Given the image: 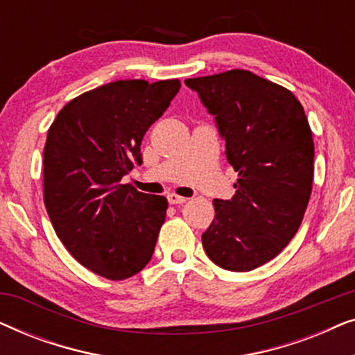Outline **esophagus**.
Returning <instances> with one entry per match:
<instances>
[{
  "instance_id": "esophagus-1",
  "label": "esophagus",
  "mask_w": 355,
  "mask_h": 355,
  "mask_svg": "<svg viewBox=\"0 0 355 355\" xmlns=\"http://www.w3.org/2000/svg\"><path fill=\"white\" fill-rule=\"evenodd\" d=\"M186 197L178 196V193H168V202L171 203V205H182V203H186Z\"/></svg>"
}]
</instances>
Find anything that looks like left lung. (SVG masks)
I'll return each instance as SVG.
<instances>
[{
  "label": "left lung",
  "instance_id": "left-lung-1",
  "mask_svg": "<svg viewBox=\"0 0 355 355\" xmlns=\"http://www.w3.org/2000/svg\"><path fill=\"white\" fill-rule=\"evenodd\" d=\"M226 142L237 173L231 200L215 198L202 234L208 259L250 271L275 259L297 232L313 181V139L294 94L244 69L187 79Z\"/></svg>",
  "mask_w": 355,
  "mask_h": 355
}]
</instances>
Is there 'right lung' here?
Returning <instances> with one entry per match:
<instances>
[{
    "instance_id": "add662e5",
    "label": "right lung",
    "mask_w": 355,
    "mask_h": 355,
    "mask_svg": "<svg viewBox=\"0 0 355 355\" xmlns=\"http://www.w3.org/2000/svg\"><path fill=\"white\" fill-rule=\"evenodd\" d=\"M179 89L178 79L110 82L71 100L48 130V216L69 254L106 279L130 278L153 255L168 200L121 179L142 163L144 135Z\"/></svg>"
}]
</instances>
